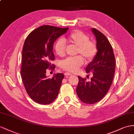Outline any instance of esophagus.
I'll return each mask as SVG.
<instances>
[{"mask_svg":"<svg viewBox=\"0 0 134 134\" xmlns=\"http://www.w3.org/2000/svg\"><path fill=\"white\" fill-rule=\"evenodd\" d=\"M64 75L66 76H71V75H72V74L69 73V72H65L64 73Z\"/></svg>","mask_w":134,"mask_h":134,"instance_id":"obj_1","label":"esophagus"}]
</instances>
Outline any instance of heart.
<instances>
[{
    "label": "heart",
    "mask_w": 134,
    "mask_h": 134,
    "mask_svg": "<svg viewBox=\"0 0 134 134\" xmlns=\"http://www.w3.org/2000/svg\"><path fill=\"white\" fill-rule=\"evenodd\" d=\"M67 41L72 45L77 47L76 54L81 55L86 62H90L93 60L97 54L96 44L93 41H90V38L87 34L79 30H76L70 34L67 37ZM54 50L58 56H64L66 50L64 41L62 39L58 40L55 44ZM83 63V59L80 56L68 58L62 62L60 67L64 70L75 72Z\"/></svg>",
    "instance_id": "b5f03b06"
}]
</instances>
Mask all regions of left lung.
<instances>
[{
    "mask_svg": "<svg viewBox=\"0 0 134 134\" xmlns=\"http://www.w3.org/2000/svg\"><path fill=\"white\" fill-rule=\"evenodd\" d=\"M97 41V53L85 68L87 73L92 72L90 81L78 76L76 93L84 103L93 104L100 101L108 93L112 83L115 69L113 48L108 38L99 30L92 29Z\"/></svg>",
    "mask_w": 134,
    "mask_h": 134,
    "instance_id": "obj_1",
    "label": "left lung"
}]
</instances>
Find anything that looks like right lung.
I'll use <instances>...</instances> for the list:
<instances>
[{"label":"right lung","instance_id":"add662e5","mask_svg":"<svg viewBox=\"0 0 134 134\" xmlns=\"http://www.w3.org/2000/svg\"><path fill=\"white\" fill-rule=\"evenodd\" d=\"M68 28L43 25L30 33L23 48L21 76L26 91L33 101L40 104H51L58 96L64 75L55 74L48 78L46 70L54 68V42L65 34Z\"/></svg>","mask_w":134,"mask_h":134}]
</instances>
